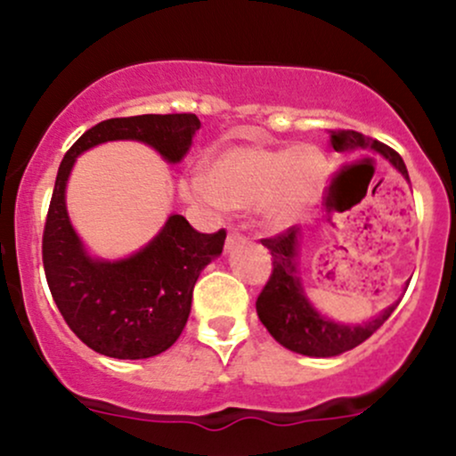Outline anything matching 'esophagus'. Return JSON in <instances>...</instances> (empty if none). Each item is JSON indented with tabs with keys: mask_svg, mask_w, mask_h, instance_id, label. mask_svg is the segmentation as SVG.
I'll list each match as a JSON object with an SVG mask.
<instances>
[{
	"mask_svg": "<svg viewBox=\"0 0 456 456\" xmlns=\"http://www.w3.org/2000/svg\"><path fill=\"white\" fill-rule=\"evenodd\" d=\"M244 235L242 233H238V232H232L227 235V248H233L235 244H240V242H244Z\"/></svg>",
	"mask_w": 456,
	"mask_h": 456,
	"instance_id": "34e87169",
	"label": "esophagus"
}]
</instances>
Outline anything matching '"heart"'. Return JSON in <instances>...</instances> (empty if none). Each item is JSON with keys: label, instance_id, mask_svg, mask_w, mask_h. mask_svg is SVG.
Wrapping results in <instances>:
<instances>
[{"label": "heart", "instance_id": "heart-1", "mask_svg": "<svg viewBox=\"0 0 456 456\" xmlns=\"http://www.w3.org/2000/svg\"><path fill=\"white\" fill-rule=\"evenodd\" d=\"M326 175V159L313 145L248 143L214 154L201 167V180H184L180 188L188 201L232 212L261 208L265 223L287 227L313 206Z\"/></svg>", "mask_w": 456, "mask_h": 456}]
</instances>
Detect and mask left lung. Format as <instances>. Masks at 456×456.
Returning a JSON list of instances; mask_svg holds the SVG:
<instances>
[{
  "mask_svg": "<svg viewBox=\"0 0 456 456\" xmlns=\"http://www.w3.org/2000/svg\"><path fill=\"white\" fill-rule=\"evenodd\" d=\"M330 143L337 151L373 150L384 156L399 174L410 182L405 162L395 150L378 139L364 137L355 130H330ZM272 255L270 281L257 297V315L272 337L282 347L313 358H330L364 343L375 330L384 326L401 300L364 323H338L323 317L308 302L297 272V248H300V227H289L285 233L261 240ZM407 287V282H405Z\"/></svg>",
  "mask_w": 456,
  "mask_h": 456,
  "instance_id": "8db88e82",
  "label": "left lung"
}]
</instances>
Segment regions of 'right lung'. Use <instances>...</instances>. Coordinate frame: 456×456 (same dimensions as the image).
<instances>
[{
    "instance_id": "obj_1",
    "label": "right lung",
    "mask_w": 456,
    "mask_h": 456,
    "mask_svg": "<svg viewBox=\"0 0 456 456\" xmlns=\"http://www.w3.org/2000/svg\"><path fill=\"white\" fill-rule=\"evenodd\" d=\"M199 126L195 113L104 119L83 133L61 160L45 223V274L61 317L94 352L141 360L169 349L191 315L199 274L223 253L227 233H199L182 214H171L130 257H92L66 210V184L77 156L107 141H141L167 162H180Z\"/></svg>"
}]
</instances>
